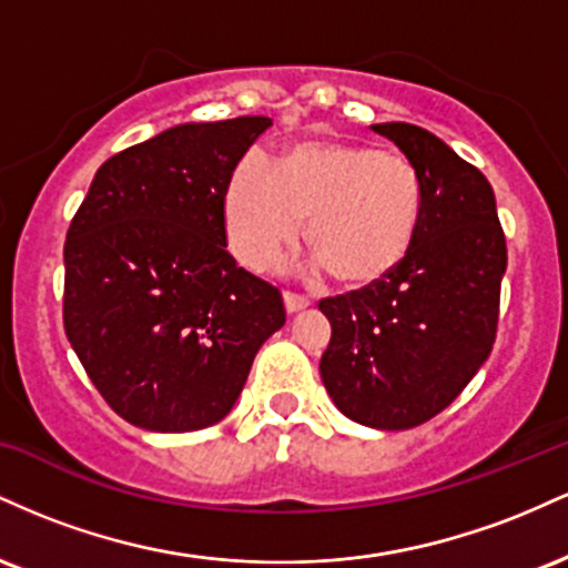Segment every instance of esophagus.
Returning a JSON list of instances; mask_svg holds the SVG:
<instances>
[{
    "label": "esophagus",
    "instance_id": "34e87169",
    "mask_svg": "<svg viewBox=\"0 0 568 568\" xmlns=\"http://www.w3.org/2000/svg\"><path fill=\"white\" fill-rule=\"evenodd\" d=\"M283 298H285V310L288 312H298V310H304V306H310V298H306L304 293H296L291 288L283 291Z\"/></svg>",
    "mask_w": 568,
    "mask_h": 568
}]
</instances>
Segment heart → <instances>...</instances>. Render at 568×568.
<instances>
[{
    "instance_id": "heart-1",
    "label": "heart",
    "mask_w": 568,
    "mask_h": 568,
    "mask_svg": "<svg viewBox=\"0 0 568 568\" xmlns=\"http://www.w3.org/2000/svg\"><path fill=\"white\" fill-rule=\"evenodd\" d=\"M224 213L234 256L253 270L296 243L306 219V243L328 275L361 285L406 256L419 226L422 189L400 154L306 141L283 165L256 149L247 152L226 186Z\"/></svg>"
}]
</instances>
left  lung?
I'll return each instance as SVG.
<instances>
[{"mask_svg": "<svg viewBox=\"0 0 568 568\" xmlns=\"http://www.w3.org/2000/svg\"><path fill=\"white\" fill-rule=\"evenodd\" d=\"M371 130L393 141L419 175V226L387 275L321 298L331 323L321 376L357 425L410 429L452 406L486 363L507 243L494 189L478 168L408 122Z\"/></svg>", "mask_w": 568, "mask_h": 568, "instance_id": "1", "label": "left lung"}]
</instances>
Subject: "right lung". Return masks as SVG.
<instances>
[{
    "instance_id": "right-lung-1",
    "label": "right lung",
    "mask_w": 568,
    "mask_h": 568,
    "mask_svg": "<svg viewBox=\"0 0 568 568\" xmlns=\"http://www.w3.org/2000/svg\"><path fill=\"white\" fill-rule=\"evenodd\" d=\"M270 116L175 125L98 168L63 245V328L112 410L152 433L230 414L283 328L277 285L226 251V186Z\"/></svg>"
}]
</instances>
